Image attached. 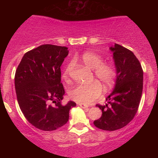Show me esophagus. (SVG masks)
Instances as JSON below:
<instances>
[{"mask_svg": "<svg viewBox=\"0 0 158 158\" xmlns=\"http://www.w3.org/2000/svg\"><path fill=\"white\" fill-rule=\"evenodd\" d=\"M78 106H79L80 107H82V109H85V111H88L89 110V106H87L86 105H83V104H82V103H79V104H78Z\"/></svg>", "mask_w": 158, "mask_h": 158, "instance_id": "obj_1", "label": "esophagus"}]
</instances>
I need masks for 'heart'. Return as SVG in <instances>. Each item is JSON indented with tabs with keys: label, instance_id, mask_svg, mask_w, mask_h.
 <instances>
[{
	"label": "heart",
	"instance_id": "heart-1",
	"mask_svg": "<svg viewBox=\"0 0 158 158\" xmlns=\"http://www.w3.org/2000/svg\"><path fill=\"white\" fill-rule=\"evenodd\" d=\"M79 59L75 57V60ZM79 60L86 67L94 69V76L102 82L106 88H110L114 83L117 76L116 69L113 65L103 63V59L98 54L92 52H85L79 57ZM73 67V63H69L63 73L64 79H67L69 72ZM103 92L101 84L94 82L89 85H77L69 90L70 99L79 103L89 104L102 96Z\"/></svg>",
	"mask_w": 158,
	"mask_h": 158
}]
</instances>
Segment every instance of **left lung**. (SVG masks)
<instances>
[{"label":"left lung","mask_w":158,"mask_h":158,"mask_svg":"<svg viewBox=\"0 0 158 158\" xmlns=\"http://www.w3.org/2000/svg\"><path fill=\"white\" fill-rule=\"evenodd\" d=\"M110 50L117 72L115 85L106 98L107 104L97 105L102 114L94 121V125L112 131L126 126L136 114L142 94L143 70L139 60L129 49L114 44Z\"/></svg>","instance_id":"8db88e82"}]
</instances>
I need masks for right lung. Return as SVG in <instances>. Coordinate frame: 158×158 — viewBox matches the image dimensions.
<instances>
[{"mask_svg":"<svg viewBox=\"0 0 158 158\" xmlns=\"http://www.w3.org/2000/svg\"><path fill=\"white\" fill-rule=\"evenodd\" d=\"M67 47L45 44L23 55L16 70L15 90L21 111L40 130H56L67 123L69 110L76 106L69 101L63 106L65 94L60 66L69 54Z\"/></svg>","mask_w":158,"mask_h":158,"instance_id":"add662e5","label":"right lung"}]
</instances>
